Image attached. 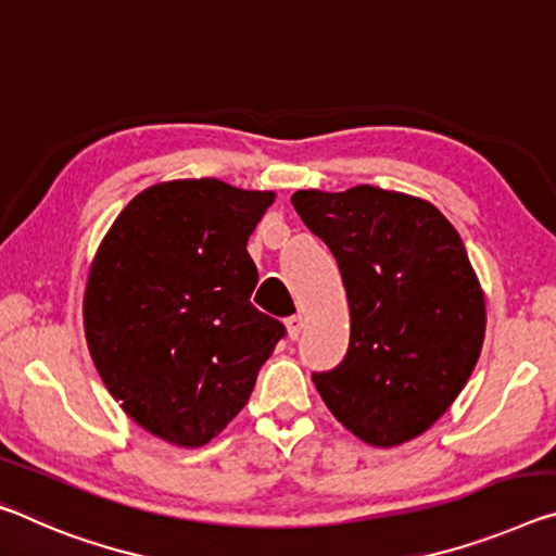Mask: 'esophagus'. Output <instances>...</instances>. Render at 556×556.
<instances>
[{
	"label": "esophagus",
	"mask_w": 556,
	"mask_h": 556,
	"mask_svg": "<svg viewBox=\"0 0 556 556\" xmlns=\"http://www.w3.org/2000/svg\"><path fill=\"white\" fill-rule=\"evenodd\" d=\"M302 329H304V316H302V314L289 316V319H287V333H289V339H299V333H302Z\"/></svg>",
	"instance_id": "obj_1"
}]
</instances>
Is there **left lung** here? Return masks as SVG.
<instances>
[{
	"label": "left lung",
	"mask_w": 556,
	"mask_h": 556,
	"mask_svg": "<svg viewBox=\"0 0 556 556\" xmlns=\"http://www.w3.org/2000/svg\"><path fill=\"white\" fill-rule=\"evenodd\" d=\"M349 299V351L316 391L343 428L393 447L433 426L465 389L484 339V294L465 244L428 200L356 185L296 190Z\"/></svg>",
	"instance_id": "8db88e82"
}]
</instances>
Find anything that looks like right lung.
Masks as SVG:
<instances>
[{
    "label": "right lung",
    "mask_w": 556,
    "mask_h": 556,
    "mask_svg": "<svg viewBox=\"0 0 556 556\" xmlns=\"http://www.w3.org/2000/svg\"><path fill=\"white\" fill-rule=\"evenodd\" d=\"M275 192L223 180L151 185L99 244L84 331L105 389L130 420L200 447L244 408L285 326L250 296L247 240Z\"/></svg>",
    "instance_id": "obj_1"
}]
</instances>
